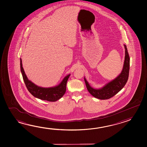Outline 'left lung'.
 I'll list each match as a JSON object with an SVG mask.
<instances>
[{
    "mask_svg": "<svg viewBox=\"0 0 147 147\" xmlns=\"http://www.w3.org/2000/svg\"><path fill=\"white\" fill-rule=\"evenodd\" d=\"M125 48V57L122 71L114 80L108 82L103 87L95 88L89 84L84 77L85 83L88 91L92 96L97 99L105 100L110 99L117 94L122 90L127 82L129 78V57L127 46L124 44Z\"/></svg>",
    "mask_w": 147,
    "mask_h": 147,
    "instance_id": "left-lung-1",
    "label": "left lung"
}]
</instances>
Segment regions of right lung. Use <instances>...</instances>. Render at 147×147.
I'll return each instance as SVG.
<instances>
[{"label":"right lung","instance_id":"obj_1","mask_svg":"<svg viewBox=\"0 0 147 147\" xmlns=\"http://www.w3.org/2000/svg\"><path fill=\"white\" fill-rule=\"evenodd\" d=\"M20 70L23 80L29 92L36 98L50 102H55L64 96L66 90L67 80L70 74L63 78L60 84L53 87H42L38 86L28 79L22 67V61L20 59Z\"/></svg>","mask_w":147,"mask_h":147}]
</instances>
